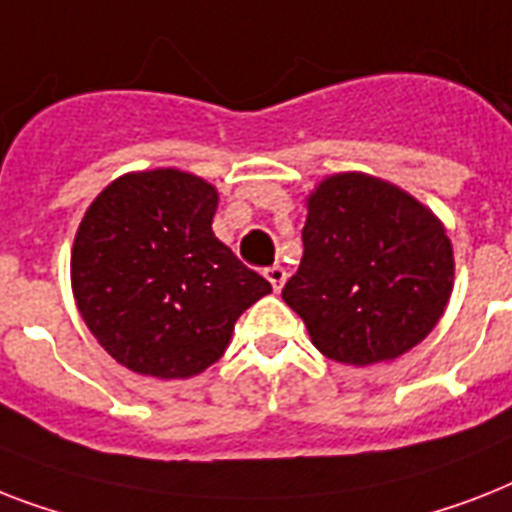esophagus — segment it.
Instances as JSON below:
<instances>
[{
	"instance_id": "34e87169",
	"label": "esophagus",
	"mask_w": 512,
	"mask_h": 512,
	"mask_svg": "<svg viewBox=\"0 0 512 512\" xmlns=\"http://www.w3.org/2000/svg\"><path fill=\"white\" fill-rule=\"evenodd\" d=\"M265 279L271 281V287L279 292V289L284 287V281H287V271H284L281 265H271V268L265 271Z\"/></svg>"
}]
</instances>
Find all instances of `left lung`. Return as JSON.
Listing matches in <instances>:
<instances>
[{"label":"left lung","instance_id":"left-lung-1","mask_svg":"<svg viewBox=\"0 0 512 512\" xmlns=\"http://www.w3.org/2000/svg\"><path fill=\"white\" fill-rule=\"evenodd\" d=\"M303 247L281 297L313 345L342 364H377L414 348L452 295L444 225L377 177L345 172L324 180L308 199Z\"/></svg>","mask_w":512,"mask_h":512}]
</instances>
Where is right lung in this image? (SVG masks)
Here are the masks:
<instances>
[{
	"label": "right lung",
	"mask_w": 512,
	"mask_h": 512,
	"mask_svg": "<svg viewBox=\"0 0 512 512\" xmlns=\"http://www.w3.org/2000/svg\"><path fill=\"white\" fill-rule=\"evenodd\" d=\"M217 191L180 170L124 175L92 201L71 255L84 324L138 374L180 380L223 356L271 284L212 233Z\"/></svg>",
	"instance_id": "1"
}]
</instances>
